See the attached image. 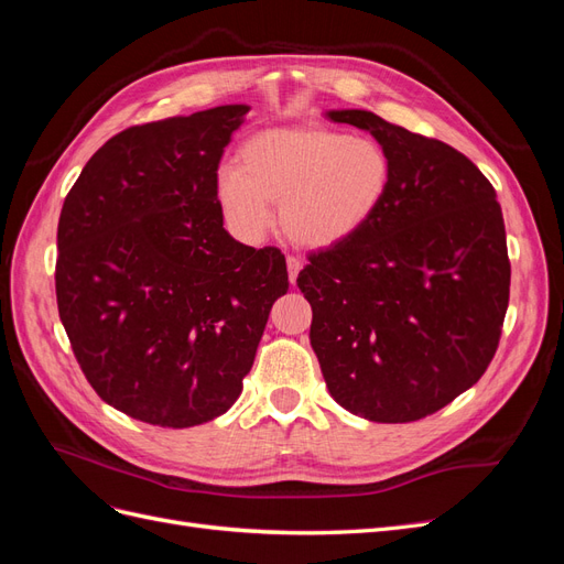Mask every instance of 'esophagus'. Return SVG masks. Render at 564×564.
<instances>
[{
    "mask_svg": "<svg viewBox=\"0 0 564 564\" xmlns=\"http://www.w3.org/2000/svg\"><path fill=\"white\" fill-rule=\"evenodd\" d=\"M301 259L299 256H286V268H289V280H292V284L296 282V278H299V272H301Z\"/></svg>",
    "mask_w": 564,
    "mask_h": 564,
    "instance_id": "34e87169",
    "label": "esophagus"
}]
</instances>
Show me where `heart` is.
I'll list each match as a JSON object with an SVG mask.
<instances>
[{"label":"heart","mask_w":564,"mask_h":564,"mask_svg":"<svg viewBox=\"0 0 564 564\" xmlns=\"http://www.w3.org/2000/svg\"><path fill=\"white\" fill-rule=\"evenodd\" d=\"M390 178V155L379 141L324 127H282L242 143L237 166L220 169L216 195L242 242L261 240L272 224L270 204H280L289 240L327 249L369 224Z\"/></svg>","instance_id":"1"}]
</instances>
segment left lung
Returning <instances> with one entry per match:
<instances>
[{"instance_id": "8db88e82", "label": "left lung", "mask_w": 564, "mask_h": 564, "mask_svg": "<svg viewBox=\"0 0 564 564\" xmlns=\"http://www.w3.org/2000/svg\"><path fill=\"white\" fill-rule=\"evenodd\" d=\"M329 117L371 131L392 178L369 224L299 272L311 346L350 414L419 421L480 381L499 348L510 296L501 204L452 145L367 110Z\"/></svg>"}]
</instances>
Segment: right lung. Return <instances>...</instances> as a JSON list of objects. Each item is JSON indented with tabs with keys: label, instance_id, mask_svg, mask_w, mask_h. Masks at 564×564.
I'll return each instance as SVG.
<instances>
[{
	"label": "right lung",
	"instance_id": "add662e5",
	"mask_svg": "<svg viewBox=\"0 0 564 564\" xmlns=\"http://www.w3.org/2000/svg\"><path fill=\"white\" fill-rule=\"evenodd\" d=\"M247 112L220 106L119 131L63 202L65 334L98 398L150 425L228 412L289 289L278 247L240 245L224 228L218 164Z\"/></svg>",
	"mask_w": 564,
	"mask_h": 564
}]
</instances>
